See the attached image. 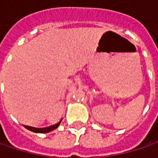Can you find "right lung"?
I'll use <instances>...</instances> for the list:
<instances>
[{
  "instance_id": "obj_1",
  "label": "right lung",
  "mask_w": 158,
  "mask_h": 158,
  "mask_svg": "<svg viewBox=\"0 0 158 158\" xmlns=\"http://www.w3.org/2000/svg\"><path fill=\"white\" fill-rule=\"evenodd\" d=\"M61 120L59 121L57 124L53 125V126H51V127H44V128H37V127H29V126H25V128H27L29 130L32 131V132H35V133H48V132H51V131L56 129L59 125L60 124Z\"/></svg>"
}]
</instances>
